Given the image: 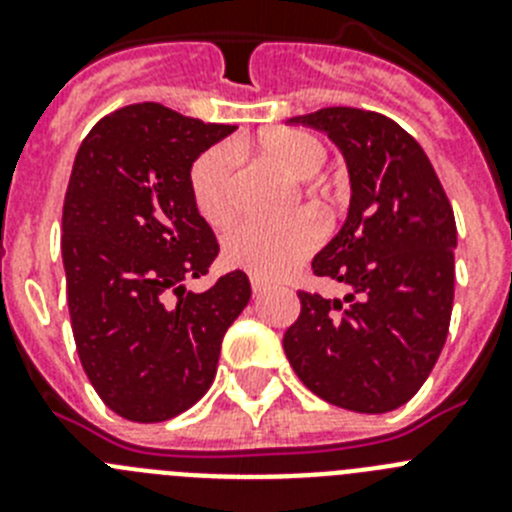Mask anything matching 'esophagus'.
<instances>
[{
  "mask_svg": "<svg viewBox=\"0 0 512 512\" xmlns=\"http://www.w3.org/2000/svg\"><path fill=\"white\" fill-rule=\"evenodd\" d=\"M266 287H269V284H266L264 279L251 277V289H253V295H261V292H266Z\"/></svg>",
  "mask_w": 512,
  "mask_h": 512,
  "instance_id": "esophagus-1",
  "label": "esophagus"
}]
</instances>
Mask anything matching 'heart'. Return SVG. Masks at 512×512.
Wrapping results in <instances>:
<instances>
[{"label": "heart", "mask_w": 512, "mask_h": 512, "mask_svg": "<svg viewBox=\"0 0 512 512\" xmlns=\"http://www.w3.org/2000/svg\"><path fill=\"white\" fill-rule=\"evenodd\" d=\"M256 151L289 176L310 179L323 169L328 148L307 130L277 128L259 138ZM189 189L197 212L212 228H225L235 215L233 153L228 148H207L189 169ZM323 238V225L312 212H297L279 225L241 223L223 241V256L230 266L259 279L282 277L302 261Z\"/></svg>", "instance_id": "b5f03b06"}]
</instances>
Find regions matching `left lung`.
Segmentation results:
<instances>
[{"mask_svg":"<svg viewBox=\"0 0 512 512\" xmlns=\"http://www.w3.org/2000/svg\"><path fill=\"white\" fill-rule=\"evenodd\" d=\"M289 122L341 148L351 205L312 274L346 284L343 300L297 292L284 354L307 390L354 413H390L436 366L454 307L456 220L418 140L395 120L325 107Z\"/></svg>","mask_w":512,"mask_h":512,"instance_id":"obj_1","label":"left lung"}]
</instances>
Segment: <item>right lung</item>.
Wrapping results in <instances>:
<instances>
[{
	"mask_svg": "<svg viewBox=\"0 0 512 512\" xmlns=\"http://www.w3.org/2000/svg\"><path fill=\"white\" fill-rule=\"evenodd\" d=\"M235 125L128 104L89 130L63 200L61 253L71 330L112 413L161 423L210 390L220 343L251 300L241 269L189 292L217 238L189 189L194 158Z\"/></svg>",
	"mask_w": 512,
	"mask_h": 512,
	"instance_id": "right-lung-1",
	"label": "right lung"
}]
</instances>
